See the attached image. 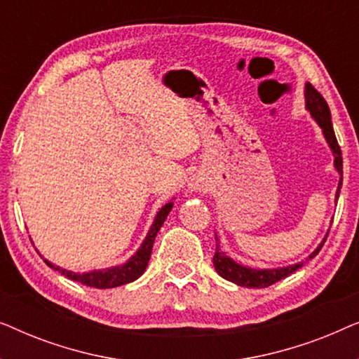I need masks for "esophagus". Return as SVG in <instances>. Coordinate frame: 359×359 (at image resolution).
<instances>
[{"instance_id":"obj_1","label":"esophagus","mask_w":359,"mask_h":359,"mask_svg":"<svg viewBox=\"0 0 359 359\" xmlns=\"http://www.w3.org/2000/svg\"><path fill=\"white\" fill-rule=\"evenodd\" d=\"M208 188V183H205V180L203 178L201 175H193L188 181V189L191 193H198V191H204Z\"/></svg>"}]
</instances>
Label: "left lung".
I'll return each mask as SVG.
<instances>
[{
  "mask_svg": "<svg viewBox=\"0 0 359 359\" xmlns=\"http://www.w3.org/2000/svg\"><path fill=\"white\" fill-rule=\"evenodd\" d=\"M304 96H306V109L309 111V114H311L312 119L317 122V126L322 129L323 139H325L328 149L332 150L333 166H335L337 173H338V176H340V178H338V188L335 193V203H337L338 196H340L341 183H343V158H341L340 145H338L335 132H333L330 109H328V104H327V101L323 100V96L311 85V83H306V86H304ZM327 235H328V230H327L325 237H323L322 242L317 245V248L313 250L309 257H306V259H301V262H297L294 264H287V266L252 268V266H245V264L235 262L232 257H229V255L222 250V243H220L219 235L215 233V242H217V247H215L212 263H214L215 271H217L220 276H222L224 279H227V281H230V283L237 284V286L268 287L276 281H281L283 278L289 276V274L301 268L304 263L316 257V255L320 252L323 243H325Z\"/></svg>",
  "mask_w": 359,
  "mask_h": 359,
  "instance_id": "left-lung-1",
  "label": "left lung"
}]
</instances>
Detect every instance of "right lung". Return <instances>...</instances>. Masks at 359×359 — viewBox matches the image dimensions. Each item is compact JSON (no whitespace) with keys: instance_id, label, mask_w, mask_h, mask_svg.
Segmentation results:
<instances>
[{"instance_id":"add662e5","label":"right lung","mask_w":359,"mask_h":359,"mask_svg":"<svg viewBox=\"0 0 359 359\" xmlns=\"http://www.w3.org/2000/svg\"><path fill=\"white\" fill-rule=\"evenodd\" d=\"M173 199H171L170 203H166L165 205H161L158 209L154 222L150 225V230L145 235L144 242L140 243V247L135 250V253L132 255L126 263L116 264V266H109V268L91 269V271H86V273H75L72 271V269L55 266V264L50 263L46 258H43V262L47 263V266H50L52 269H55V271L62 273L63 276H67L68 279H73V281L85 284V286H91L97 289L117 287V286H122V284H129L132 281H135V279H139L142 274H144L147 264H149L155 237L156 233H158V230L161 229V225H163L165 219L168 217L170 210L173 209Z\"/></svg>"}]
</instances>
